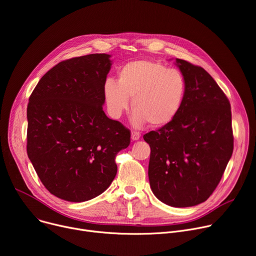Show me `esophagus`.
<instances>
[{"mask_svg":"<svg viewBox=\"0 0 256 256\" xmlns=\"http://www.w3.org/2000/svg\"><path fill=\"white\" fill-rule=\"evenodd\" d=\"M140 138V132H136V131H132L131 132V140L133 142L138 140Z\"/></svg>","mask_w":256,"mask_h":256,"instance_id":"obj_1","label":"esophagus"}]
</instances>
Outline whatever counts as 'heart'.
<instances>
[{
    "mask_svg": "<svg viewBox=\"0 0 256 256\" xmlns=\"http://www.w3.org/2000/svg\"><path fill=\"white\" fill-rule=\"evenodd\" d=\"M186 93V78L180 72L150 60L127 62L118 70L116 83L106 80L104 86V102L114 119L128 108L131 98L135 127L146 122L150 127L170 123L180 112Z\"/></svg>",
    "mask_w": 256,
    "mask_h": 256,
    "instance_id": "heart-1",
    "label": "heart"
}]
</instances>
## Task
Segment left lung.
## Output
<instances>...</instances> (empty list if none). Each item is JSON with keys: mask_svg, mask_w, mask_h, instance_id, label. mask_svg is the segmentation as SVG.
Returning <instances> with one entry per match:
<instances>
[{"mask_svg": "<svg viewBox=\"0 0 256 256\" xmlns=\"http://www.w3.org/2000/svg\"><path fill=\"white\" fill-rule=\"evenodd\" d=\"M186 93L174 119L144 135L150 146L154 194L172 207L205 202L218 186L234 150L230 104L201 66L176 58Z\"/></svg>", "mask_w": 256, "mask_h": 256, "instance_id": "8db88e82", "label": "left lung"}]
</instances>
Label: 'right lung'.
<instances>
[{"label": "right lung", "mask_w": 256, "mask_h": 256, "mask_svg": "<svg viewBox=\"0 0 256 256\" xmlns=\"http://www.w3.org/2000/svg\"><path fill=\"white\" fill-rule=\"evenodd\" d=\"M110 58L96 53L57 64L28 100V156L44 186L68 202L104 192L116 174V154L130 144V131L102 108Z\"/></svg>", "instance_id": "obj_1"}]
</instances>
